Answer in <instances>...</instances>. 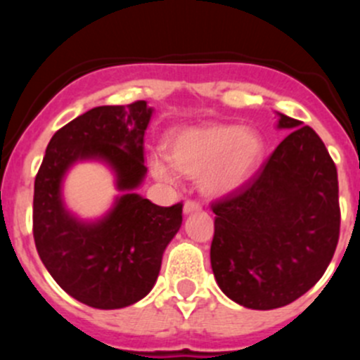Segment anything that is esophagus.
Listing matches in <instances>:
<instances>
[{
    "label": "esophagus",
    "instance_id": "34e87169",
    "mask_svg": "<svg viewBox=\"0 0 360 360\" xmlns=\"http://www.w3.org/2000/svg\"><path fill=\"white\" fill-rule=\"evenodd\" d=\"M198 210H200V205H198L197 202H193V200H186L184 202V207H183V212L186 214H193V212H198Z\"/></svg>",
    "mask_w": 360,
    "mask_h": 360
}]
</instances>
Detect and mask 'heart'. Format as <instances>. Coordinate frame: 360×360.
<instances>
[{"mask_svg":"<svg viewBox=\"0 0 360 360\" xmlns=\"http://www.w3.org/2000/svg\"><path fill=\"white\" fill-rule=\"evenodd\" d=\"M259 132L238 125H200L179 130L169 139V158L155 155L151 172L174 184L177 172L198 177L203 195L212 198L235 193L249 183L264 160Z\"/></svg>","mask_w":360,"mask_h":360,"instance_id":"b5f03b06","label":"heart"}]
</instances>
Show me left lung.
<instances>
[{"mask_svg": "<svg viewBox=\"0 0 360 360\" xmlns=\"http://www.w3.org/2000/svg\"><path fill=\"white\" fill-rule=\"evenodd\" d=\"M277 116L289 136L245 186L212 203L214 277L252 310L285 307L314 288L340 237L335 162L314 129Z\"/></svg>", "mask_w": 360, "mask_h": 360, "instance_id": "8db88e82", "label": "left lung"}]
</instances>
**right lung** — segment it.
Masks as SVG:
<instances>
[{"mask_svg":"<svg viewBox=\"0 0 360 360\" xmlns=\"http://www.w3.org/2000/svg\"><path fill=\"white\" fill-rule=\"evenodd\" d=\"M153 116L146 101L99 106L57 130L34 181L32 233L53 281L79 303L116 310L143 300L157 282L162 257L183 223V205L160 207L137 193L146 179L144 132ZM79 161H99L119 195L96 220L63 200V181Z\"/></svg>","mask_w":360,"mask_h":360,"instance_id":"1","label":"right lung"}]
</instances>
